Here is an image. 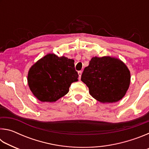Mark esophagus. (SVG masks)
<instances>
[{"instance_id":"1","label":"esophagus","mask_w":149,"mask_h":149,"mask_svg":"<svg viewBox=\"0 0 149 149\" xmlns=\"http://www.w3.org/2000/svg\"><path fill=\"white\" fill-rule=\"evenodd\" d=\"M78 74H79V78L80 79L81 76V74H82V71H79V72H78Z\"/></svg>"}]
</instances>
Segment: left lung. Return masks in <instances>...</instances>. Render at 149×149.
Returning a JSON list of instances; mask_svg holds the SVG:
<instances>
[{"label": "left lung", "instance_id": "1", "mask_svg": "<svg viewBox=\"0 0 149 149\" xmlns=\"http://www.w3.org/2000/svg\"><path fill=\"white\" fill-rule=\"evenodd\" d=\"M81 80L93 98L101 102H117L124 97L130 84V72L115 58L93 57L85 67Z\"/></svg>", "mask_w": 149, "mask_h": 149}]
</instances>
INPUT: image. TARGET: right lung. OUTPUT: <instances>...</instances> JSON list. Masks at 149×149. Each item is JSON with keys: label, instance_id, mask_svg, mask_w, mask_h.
I'll return each instance as SVG.
<instances>
[{"label": "right lung", "instance_id": "add662e5", "mask_svg": "<svg viewBox=\"0 0 149 149\" xmlns=\"http://www.w3.org/2000/svg\"><path fill=\"white\" fill-rule=\"evenodd\" d=\"M79 75L74 60L49 54L30 68L27 81L33 94L42 102H55L69 91Z\"/></svg>", "mask_w": 149, "mask_h": 149}]
</instances>
